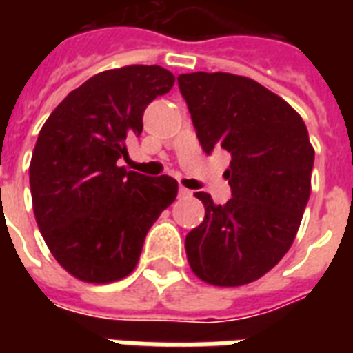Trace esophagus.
I'll return each mask as SVG.
<instances>
[{"instance_id": "1", "label": "esophagus", "mask_w": 353, "mask_h": 353, "mask_svg": "<svg viewBox=\"0 0 353 353\" xmlns=\"http://www.w3.org/2000/svg\"><path fill=\"white\" fill-rule=\"evenodd\" d=\"M190 196H192V192L183 187V185H179V198H190Z\"/></svg>"}]
</instances>
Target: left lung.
I'll use <instances>...</instances> for the list:
<instances>
[{
	"label": "left lung",
	"instance_id": "obj_1",
	"mask_svg": "<svg viewBox=\"0 0 353 353\" xmlns=\"http://www.w3.org/2000/svg\"><path fill=\"white\" fill-rule=\"evenodd\" d=\"M201 148L231 154L223 177L232 198L205 207L185 238L192 273L207 284L236 288L271 271L290 251L312 192L315 150L293 108L252 79L231 73L177 77Z\"/></svg>",
	"mask_w": 353,
	"mask_h": 353
}]
</instances>
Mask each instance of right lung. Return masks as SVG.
Returning <instances> with one entry per match:
<instances>
[{
	"mask_svg": "<svg viewBox=\"0 0 353 353\" xmlns=\"http://www.w3.org/2000/svg\"><path fill=\"white\" fill-rule=\"evenodd\" d=\"M161 65H124L91 77L41 126L29 166L36 223L71 276L110 284L132 273L144 238L177 196L170 176L146 177L119 166L143 113L172 90Z\"/></svg>",
	"mask_w": 353,
	"mask_h": 353,
	"instance_id": "add662e5",
	"label": "right lung"
}]
</instances>
